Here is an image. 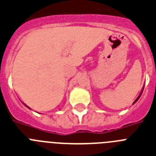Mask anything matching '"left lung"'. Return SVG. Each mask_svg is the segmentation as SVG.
<instances>
[{"instance_id":"left-lung-1","label":"left lung","mask_w":156,"mask_h":156,"mask_svg":"<svg viewBox=\"0 0 156 156\" xmlns=\"http://www.w3.org/2000/svg\"><path fill=\"white\" fill-rule=\"evenodd\" d=\"M144 87H143V88H142V91H141V92H140V94H139V96H138V97H137V98H136V100H135V101H134V102H133V104H134V103H135V102H136V101H137V100H138V99H139V98H140V97L141 96V94H142V92H143V91H144Z\"/></svg>"}]
</instances>
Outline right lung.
<instances>
[{
  "mask_svg": "<svg viewBox=\"0 0 156 156\" xmlns=\"http://www.w3.org/2000/svg\"><path fill=\"white\" fill-rule=\"evenodd\" d=\"M23 104H24V103H23ZM24 105H25V104H24ZM25 106H27V108H29V109H30V107H29V106H27V105H25Z\"/></svg>",
  "mask_w": 156,
  "mask_h": 156,
  "instance_id": "1",
  "label": "right lung"
}]
</instances>
